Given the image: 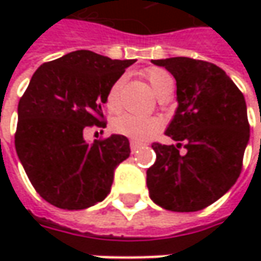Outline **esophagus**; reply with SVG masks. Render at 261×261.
<instances>
[{
	"mask_svg": "<svg viewBox=\"0 0 261 261\" xmlns=\"http://www.w3.org/2000/svg\"><path fill=\"white\" fill-rule=\"evenodd\" d=\"M141 146H142V144H141V142H136V141H130V151H132V152H136V151H138V149H139Z\"/></svg>",
	"mask_w": 261,
	"mask_h": 261,
	"instance_id": "34e87169",
	"label": "esophagus"
}]
</instances>
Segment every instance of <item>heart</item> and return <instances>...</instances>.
Instances as JSON below:
<instances>
[{"instance_id": "b5f03b06", "label": "heart", "mask_w": 261, "mask_h": 261, "mask_svg": "<svg viewBox=\"0 0 261 261\" xmlns=\"http://www.w3.org/2000/svg\"><path fill=\"white\" fill-rule=\"evenodd\" d=\"M146 81L152 91L155 93L156 97L163 95L168 90H173L174 80L173 76L167 72L163 68H151L145 74ZM123 87V78L117 80L113 86L110 87L107 97H106V107L116 113L120 110L122 101H120V93ZM163 120L160 117H144V116L136 115H122L119 116L113 122V129L119 135L127 136L129 139L144 142L151 139L152 136L156 135L163 129Z\"/></svg>"}]
</instances>
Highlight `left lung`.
<instances>
[{
  "instance_id": "8db88e82",
  "label": "left lung",
  "mask_w": 261,
  "mask_h": 261,
  "mask_svg": "<svg viewBox=\"0 0 261 261\" xmlns=\"http://www.w3.org/2000/svg\"><path fill=\"white\" fill-rule=\"evenodd\" d=\"M175 78L178 107L166 130L178 144L154 142L146 171L149 197L174 212L212 205L236 185L250 139L243 93L219 66L192 58L155 59ZM188 149L181 156L178 148Z\"/></svg>"
}]
</instances>
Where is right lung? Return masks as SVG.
I'll return each mask as SVG.
<instances>
[{
    "mask_svg": "<svg viewBox=\"0 0 261 261\" xmlns=\"http://www.w3.org/2000/svg\"><path fill=\"white\" fill-rule=\"evenodd\" d=\"M134 62L75 50L36 69L18 101L14 142L30 183L50 205L78 211L110 193L129 141L112 135L88 145L83 134L105 127L107 93Z\"/></svg>",
    "mask_w": 261,
    "mask_h": 261,
    "instance_id": "right-lung-1",
    "label": "right lung"
}]
</instances>
